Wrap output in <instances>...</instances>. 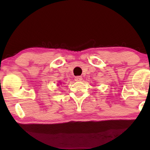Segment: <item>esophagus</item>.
<instances>
[{
    "instance_id": "obj_1",
    "label": "esophagus",
    "mask_w": 150,
    "mask_h": 150,
    "mask_svg": "<svg viewBox=\"0 0 150 150\" xmlns=\"http://www.w3.org/2000/svg\"><path fill=\"white\" fill-rule=\"evenodd\" d=\"M82 80H83V77L80 76H76L75 77V81H81Z\"/></svg>"
}]
</instances>
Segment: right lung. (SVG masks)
<instances>
[{
    "label": "right lung",
    "mask_w": 150,
    "mask_h": 150,
    "mask_svg": "<svg viewBox=\"0 0 150 150\" xmlns=\"http://www.w3.org/2000/svg\"><path fill=\"white\" fill-rule=\"evenodd\" d=\"M58 85H59V84H58Z\"/></svg>",
    "instance_id": "right-lung-1"
}]
</instances>
